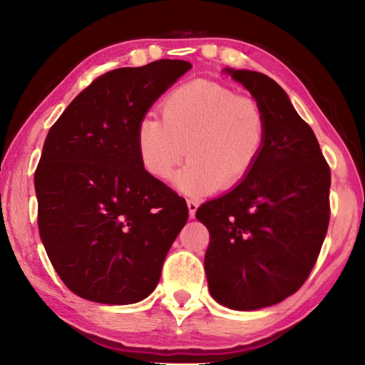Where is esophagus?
<instances>
[{"instance_id":"1","label":"esophagus","mask_w":365,"mask_h":365,"mask_svg":"<svg viewBox=\"0 0 365 365\" xmlns=\"http://www.w3.org/2000/svg\"><path fill=\"white\" fill-rule=\"evenodd\" d=\"M188 212H190V218H195V215H196V212H197V207H199V204H197V201H192V199H188Z\"/></svg>"}]
</instances>
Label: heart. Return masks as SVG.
<instances>
[{"label": "heart", "mask_w": 365, "mask_h": 365, "mask_svg": "<svg viewBox=\"0 0 365 365\" xmlns=\"http://www.w3.org/2000/svg\"><path fill=\"white\" fill-rule=\"evenodd\" d=\"M161 118L147 113L135 130L142 168L169 180L188 155L175 187L187 195L231 190L255 169L267 139V117L252 95L223 83L195 81L170 91Z\"/></svg>", "instance_id": "obj_1"}]
</instances>
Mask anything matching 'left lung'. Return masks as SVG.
I'll return each instance as SVG.
<instances>
[{
  "label": "left lung",
  "mask_w": 365,
  "mask_h": 365,
  "mask_svg": "<svg viewBox=\"0 0 365 365\" xmlns=\"http://www.w3.org/2000/svg\"><path fill=\"white\" fill-rule=\"evenodd\" d=\"M226 71L264 107L267 139L245 180L202 204L196 218L210 234L212 297L258 310L294 294L315 266L331 218V169L280 85L255 71Z\"/></svg>",
  "instance_id": "left-lung-1"
}]
</instances>
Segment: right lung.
<instances>
[{"mask_svg": "<svg viewBox=\"0 0 365 365\" xmlns=\"http://www.w3.org/2000/svg\"><path fill=\"white\" fill-rule=\"evenodd\" d=\"M188 69L158 60L109 71L48 130L34 173L39 235L63 283L87 301L145 299L187 225L185 199L142 168L135 130Z\"/></svg>", "mask_w": 365, "mask_h": 365, "instance_id": "1", "label": "right lung"}]
</instances>
